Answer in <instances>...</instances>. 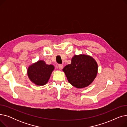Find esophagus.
Returning a JSON list of instances; mask_svg holds the SVG:
<instances>
[{"instance_id":"1","label":"esophagus","mask_w":127,"mask_h":127,"mask_svg":"<svg viewBox=\"0 0 127 127\" xmlns=\"http://www.w3.org/2000/svg\"><path fill=\"white\" fill-rule=\"evenodd\" d=\"M58 67L60 69H62L63 68V65L62 64H59L58 65Z\"/></svg>"}]
</instances>
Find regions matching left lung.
<instances>
[{"mask_svg":"<svg viewBox=\"0 0 127 127\" xmlns=\"http://www.w3.org/2000/svg\"><path fill=\"white\" fill-rule=\"evenodd\" d=\"M98 65L92 57L84 55L74 56L71 63L63 69L69 83L77 88L91 84L97 74Z\"/></svg>","mask_w":127,"mask_h":127,"instance_id":"obj_1","label":"left lung"}]
</instances>
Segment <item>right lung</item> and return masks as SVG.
Here are the masks:
<instances>
[{
  "label": "right lung",
  "instance_id": "right-lung-1",
  "mask_svg": "<svg viewBox=\"0 0 127 127\" xmlns=\"http://www.w3.org/2000/svg\"><path fill=\"white\" fill-rule=\"evenodd\" d=\"M55 67L39 60L28 67L27 74L30 80L37 85H44L48 82Z\"/></svg>",
  "mask_w": 127,
  "mask_h": 127
}]
</instances>
